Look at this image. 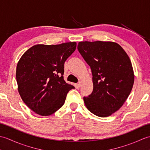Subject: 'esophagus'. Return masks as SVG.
Returning <instances> with one entry per match:
<instances>
[{
	"mask_svg": "<svg viewBox=\"0 0 150 150\" xmlns=\"http://www.w3.org/2000/svg\"><path fill=\"white\" fill-rule=\"evenodd\" d=\"M75 86H76V87H77V88H79L81 86V83L80 82H78V83L76 84Z\"/></svg>",
	"mask_w": 150,
	"mask_h": 150,
	"instance_id": "esophagus-1",
	"label": "esophagus"
}]
</instances>
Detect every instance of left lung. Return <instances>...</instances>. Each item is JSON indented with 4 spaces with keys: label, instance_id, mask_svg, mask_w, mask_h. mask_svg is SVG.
<instances>
[{
    "label": "left lung",
    "instance_id": "left-lung-1",
    "mask_svg": "<svg viewBox=\"0 0 150 150\" xmlns=\"http://www.w3.org/2000/svg\"><path fill=\"white\" fill-rule=\"evenodd\" d=\"M77 49L93 75V90L83 99L92 113L100 117L120 109L131 92L134 74L128 55L113 42H80Z\"/></svg>",
    "mask_w": 150,
    "mask_h": 150
}]
</instances>
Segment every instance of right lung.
I'll return each instance as SVG.
<instances>
[{"label":"right lung","mask_w":150,"mask_h":150,"mask_svg":"<svg viewBox=\"0 0 150 150\" xmlns=\"http://www.w3.org/2000/svg\"><path fill=\"white\" fill-rule=\"evenodd\" d=\"M76 42L37 44L27 50L17 64L16 79L22 100L42 116L54 113L64 104L73 86L64 80V62L75 52Z\"/></svg>","instance_id":"obj_1"}]
</instances>
